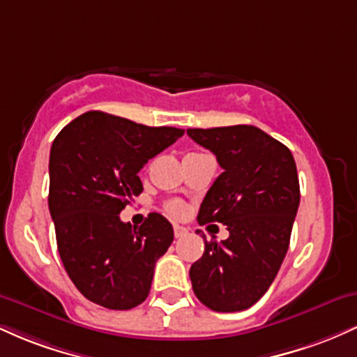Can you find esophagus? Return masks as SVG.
I'll list each match as a JSON object with an SVG mask.
<instances>
[{"label":"esophagus","mask_w":357,"mask_h":357,"mask_svg":"<svg viewBox=\"0 0 357 357\" xmlns=\"http://www.w3.org/2000/svg\"><path fill=\"white\" fill-rule=\"evenodd\" d=\"M186 233H188L186 228L179 227V225H174V236H176V238H183V236L186 235Z\"/></svg>","instance_id":"1"}]
</instances>
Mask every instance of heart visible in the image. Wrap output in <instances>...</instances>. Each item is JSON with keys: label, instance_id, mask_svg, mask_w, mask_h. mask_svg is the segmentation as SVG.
<instances>
[{"label": "heart", "instance_id": "b5f03b06", "mask_svg": "<svg viewBox=\"0 0 357 357\" xmlns=\"http://www.w3.org/2000/svg\"><path fill=\"white\" fill-rule=\"evenodd\" d=\"M166 211L169 213V215L181 216L184 213V206H183V203H179V202H169V203H166Z\"/></svg>", "mask_w": 357, "mask_h": 357}]
</instances>
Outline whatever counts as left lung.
Returning <instances> with one entry per match:
<instances>
[{
    "label": "left lung",
    "instance_id": "left-lung-1",
    "mask_svg": "<svg viewBox=\"0 0 357 357\" xmlns=\"http://www.w3.org/2000/svg\"><path fill=\"white\" fill-rule=\"evenodd\" d=\"M186 132L223 169L199 206V225L223 223L230 231L220 243L204 240L190 270L192 290L211 310L238 312L267 292L289 250L301 203L296 161L289 147L253 126Z\"/></svg>",
    "mask_w": 357,
    "mask_h": 357
}]
</instances>
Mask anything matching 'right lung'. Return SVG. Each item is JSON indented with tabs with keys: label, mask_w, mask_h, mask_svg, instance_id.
Returning <instances> with one entry per match:
<instances>
[{
	"label": "right lung",
	"mask_w": 357,
	"mask_h": 357,
	"mask_svg": "<svg viewBox=\"0 0 357 357\" xmlns=\"http://www.w3.org/2000/svg\"><path fill=\"white\" fill-rule=\"evenodd\" d=\"M183 134L92 110L53 141L48 208L56 247L68 277L93 304L129 310L149 296L155 261L173 243V227L151 213L136 228L119 213L142 192L139 171Z\"/></svg>",
	"instance_id": "add662e5"
}]
</instances>
